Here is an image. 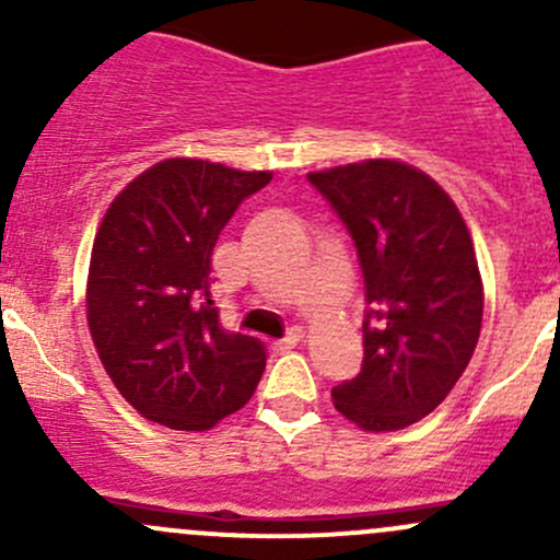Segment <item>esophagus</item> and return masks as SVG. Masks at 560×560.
<instances>
[{"label": "esophagus", "mask_w": 560, "mask_h": 560, "mask_svg": "<svg viewBox=\"0 0 560 560\" xmlns=\"http://www.w3.org/2000/svg\"><path fill=\"white\" fill-rule=\"evenodd\" d=\"M301 341H303V330H301V327H290V332H287V336L281 338V341L273 343V349H276V352H290V349H295Z\"/></svg>", "instance_id": "34e87169"}]
</instances>
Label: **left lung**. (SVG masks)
<instances>
[{
  "mask_svg": "<svg viewBox=\"0 0 560 560\" xmlns=\"http://www.w3.org/2000/svg\"><path fill=\"white\" fill-rule=\"evenodd\" d=\"M358 248L369 312L363 369L332 404L363 431H400L431 415L466 371L482 327V279L447 191L395 160L308 173Z\"/></svg>",
  "mask_w": 560,
  "mask_h": 560,
  "instance_id": "obj_1",
  "label": "left lung"
}]
</instances>
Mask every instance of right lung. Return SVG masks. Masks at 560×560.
I'll return each instance as SVG.
<instances>
[{
  "mask_svg": "<svg viewBox=\"0 0 560 560\" xmlns=\"http://www.w3.org/2000/svg\"><path fill=\"white\" fill-rule=\"evenodd\" d=\"M270 178L178 156L129 180L107 208L86 319L107 376L145 420L208 431L262 380V341L219 322L211 254L235 208Z\"/></svg>",
  "mask_w": 560,
  "mask_h": 560,
  "instance_id": "1",
  "label": "right lung"
}]
</instances>
